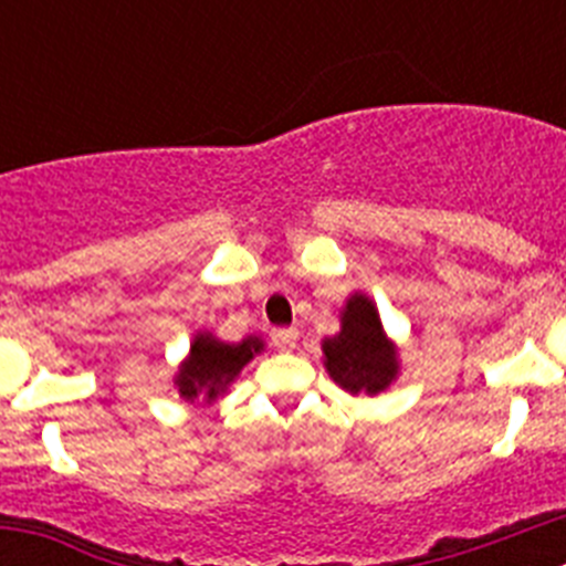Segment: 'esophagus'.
I'll return each mask as SVG.
<instances>
[{
    "label": "esophagus",
    "instance_id": "1",
    "mask_svg": "<svg viewBox=\"0 0 566 566\" xmlns=\"http://www.w3.org/2000/svg\"><path fill=\"white\" fill-rule=\"evenodd\" d=\"M300 332L297 328H274L272 332V343L277 352H292L294 345H297Z\"/></svg>",
    "mask_w": 566,
    "mask_h": 566
}]
</instances>
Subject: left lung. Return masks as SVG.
Masks as SVG:
<instances>
[{"instance_id":"left-lung-1","label":"left lung","mask_w":566,"mask_h":566,"mask_svg":"<svg viewBox=\"0 0 566 566\" xmlns=\"http://www.w3.org/2000/svg\"><path fill=\"white\" fill-rule=\"evenodd\" d=\"M319 348L328 377L354 397H377L397 382V343L385 334L377 303L368 294H348L339 312V332L323 339Z\"/></svg>"}]
</instances>
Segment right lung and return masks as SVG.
I'll return each instance as SVG.
<instances>
[{
	"label": "right lung",
	"instance_id": "right-lung-1",
	"mask_svg": "<svg viewBox=\"0 0 566 566\" xmlns=\"http://www.w3.org/2000/svg\"><path fill=\"white\" fill-rule=\"evenodd\" d=\"M263 348L266 343L254 334L243 337L240 343H223L212 332H198L189 343V354L178 365V374L172 379L175 388L187 402H195V399L214 402L238 379L243 365L252 363L254 354H260Z\"/></svg>",
	"mask_w": 566,
	"mask_h": 566
}]
</instances>
